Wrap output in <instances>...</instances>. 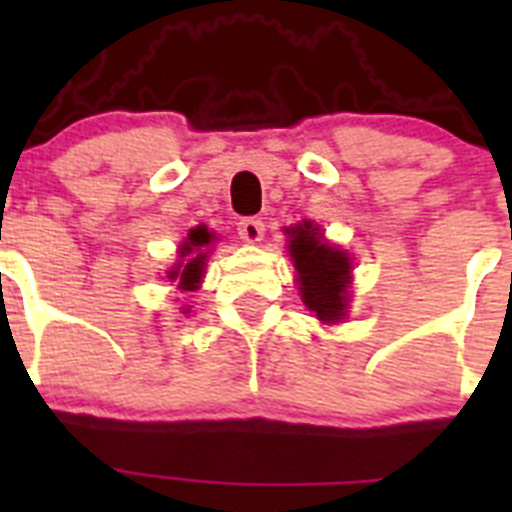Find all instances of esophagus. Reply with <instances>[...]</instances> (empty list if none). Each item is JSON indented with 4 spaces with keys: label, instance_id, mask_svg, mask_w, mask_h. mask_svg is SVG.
<instances>
[{
    "label": "esophagus",
    "instance_id": "esophagus-1",
    "mask_svg": "<svg viewBox=\"0 0 512 512\" xmlns=\"http://www.w3.org/2000/svg\"><path fill=\"white\" fill-rule=\"evenodd\" d=\"M238 235L246 243H259L264 238V223H261L259 217H241L238 220Z\"/></svg>",
    "mask_w": 512,
    "mask_h": 512
}]
</instances>
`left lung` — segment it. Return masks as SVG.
Segmentation results:
<instances>
[{"instance_id":"8db88e82","label":"left lung","mask_w":512,"mask_h":512,"mask_svg":"<svg viewBox=\"0 0 512 512\" xmlns=\"http://www.w3.org/2000/svg\"><path fill=\"white\" fill-rule=\"evenodd\" d=\"M289 256L300 271V292L305 305L325 323L341 320L346 315L351 259L338 248H330L312 223L297 225L292 230Z\"/></svg>"}]
</instances>
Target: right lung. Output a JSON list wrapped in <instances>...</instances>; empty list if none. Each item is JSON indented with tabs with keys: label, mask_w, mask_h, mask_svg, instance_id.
<instances>
[{
	"label": "right lung",
	"mask_w": 512,
	"mask_h": 512,
	"mask_svg": "<svg viewBox=\"0 0 512 512\" xmlns=\"http://www.w3.org/2000/svg\"><path fill=\"white\" fill-rule=\"evenodd\" d=\"M212 241H215V233H210L205 225L189 230L187 241L179 248V253H182V259H187V264H179L182 269H171L169 279H179V287L182 289L197 287V282L202 277V269H205V253H202V248L210 246Z\"/></svg>",
	"instance_id": "obj_1"
}]
</instances>
